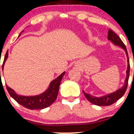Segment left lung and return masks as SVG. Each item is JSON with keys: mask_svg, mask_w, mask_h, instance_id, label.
Segmentation results:
<instances>
[{"mask_svg": "<svg viewBox=\"0 0 134 134\" xmlns=\"http://www.w3.org/2000/svg\"><path fill=\"white\" fill-rule=\"evenodd\" d=\"M107 38L109 40L111 41L114 44H115L117 46H119L120 47L122 48L125 51V53H126L127 57V69L126 71V79L125 80V84L123 86L122 88H120L119 90H117L116 91L113 92V93L109 94H107L104 96L97 97L93 96L85 92L84 91H82L84 94H85V97H86V99L89 101L91 102L94 105H99V106H106V105H110L113 104L114 103L117 101V100L119 99L120 98H121L123 96V95L124 94L125 91H126L127 88V85H128V81H129V74H130V63H129V59L128 57V53L127 51V48L125 47V45L124 43L121 40V39L118 37V35L115 34V32H114L112 30H109L108 32V35H107Z\"/></svg>", "mask_w": 134, "mask_h": 134, "instance_id": "1", "label": "left lung"}]
</instances>
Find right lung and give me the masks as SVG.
<instances>
[{
    "label": "right lung",
    "mask_w": 134,
    "mask_h": 134,
    "mask_svg": "<svg viewBox=\"0 0 134 134\" xmlns=\"http://www.w3.org/2000/svg\"><path fill=\"white\" fill-rule=\"evenodd\" d=\"M20 34L19 35V36ZM8 58V51L5 55L4 61L2 64V70L4 69V66L6 59ZM65 72H63L62 75L59 76L57 78L52 81L50 82L48 90L43 93L40 95L34 96H24L16 94L14 91L9 87L6 85V87L9 94L18 103L29 109H43L46 107L52 105L57 99V96L58 94L59 87L61 81L63 77ZM1 74V72H0Z\"/></svg>",
    "instance_id": "obj_1"
}]
</instances>
